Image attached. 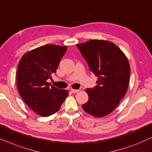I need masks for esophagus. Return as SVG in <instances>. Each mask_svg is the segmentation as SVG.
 Wrapping results in <instances>:
<instances>
[{
  "label": "esophagus",
  "mask_w": 152,
  "mask_h": 152,
  "mask_svg": "<svg viewBox=\"0 0 152 152\" xmlns=\"http://www.w3.org/2000/svg\"><path fill=\"white\" fill-rule=\"evenodd\" d=\"M80 91V89H71V91L72 93H77Z\"/></svg>",
  "instance_id": "esophagus-1"
}]
</instances>
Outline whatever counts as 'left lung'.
Returning a JSON list of instances; mask_svg holds the SVG:
<instances>
[{
    "mask_svg": "<svg viewBox=\"0 0 152 152\" xmlns=\"http://www.w3.org/2000/svg\"><path fill=\"white\" fill-rule=\"evenodd\" d=\"M76 47L98 77L97 85L86 89L89 100L83 110L95 117L110 114L127 93L130 67L127 58L114 43L107 40H91Z\"/></svg>",
    "mask_w": 152,
    "mask_h": 152,
    "instance_id": "1",
    "label": "left lung"
}]
</instances>
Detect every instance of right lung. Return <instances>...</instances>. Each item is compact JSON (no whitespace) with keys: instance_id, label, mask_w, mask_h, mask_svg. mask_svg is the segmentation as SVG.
Here are the masks:
<instances>
[{"instance_id":"add662e5","label":"right lung","mask_w":152,"mask_h":152,"mask_svg":"<svg viewBox=\"0 0 152 152\" xmlns=\"http://www.w3.org/2000/svg\"><path fill=\"white\" fill-rule=\"evenodd\" d=\"M67 46L45 45L23 56L18 65L16 83L19 94L34 112L49 116L57 112L69 94L67 90L48 81L56 73Z\"/></svg>"}]
</instances>
